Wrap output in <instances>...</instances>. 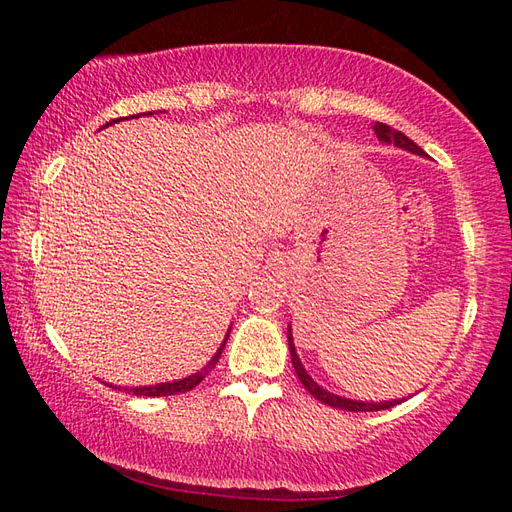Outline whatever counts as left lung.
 Wrapping results in <instances>:
<instances>
[{"label":"left lung","instance_id":"1","mask_svg":"<svg viewBox=\"0 0 512 512\" xmlns=\"http://www.w3.org/2000/svg\"><path fill=\"white\" fill-rule=\"evenodd\" d=\"M374 132H376L378 140H383V143H391V145H396V147H400V149L411 151V154L424 156V151H422L416 143H413V140H409L405 134L398 132V129H394V127H389V125H385V123H376V125H374ZM288 347H290L292 367H295V372H297V376H299V380H301V385L306 387L314 398L321 400L323 405H330V407L343 409V411H380V409L396 407V405H400L402 400H405V398H402V400H385V402H363V400H350V398H341V396H336V394H330L328 389H323L321 385L314 383L312 376H308L306 367L301 365L299 356H297V350H295V343H292V332H290V328H288Z\"/></svg>","mask_w":512,"mask_h":512}]
</instances>
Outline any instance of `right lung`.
Segmentation results:
<instances>
[{
	"mask_svg": "<svg viewBox=\"0 0 512 512\" xmlns=\"http://www.w3.org/2000/svg\"><path fill=\"white\" fill-rule=\"evenodd\" d=\"M149 116H151V112H149ZM112 123H118V118H116V121L105 123L103 127H110ZM228 334H231V332H226L224 341H222V345H220V350L215 352V356L211 358L209 363H206V367L202 369V372H198V374H191V376L182 378V380H173V383H158V385H145V387H125V391H127V394H132V396H154V398H156V396L184 394V391H191L195 385H200V383H202V380L206 378V374H209L211 369L215 367V363L220 361V356H222V350H224V345H226ZM110 387H114V385H110ZM118 391H121V387H118Z\"/></svg>",
	"mask_w": 512,
	"mask_h": 512,
	"instance_id": "obj_1",
	"label": "right lung"
}]
</instances>
